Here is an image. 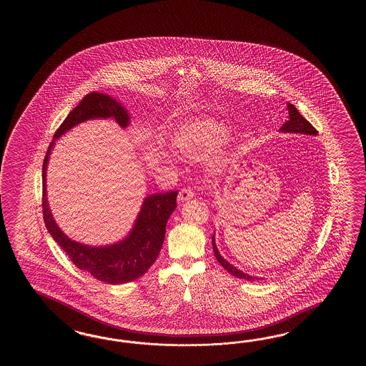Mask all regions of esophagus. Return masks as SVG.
Returning <instances> with one entry per match:
<instances>
[{
	"mask_svg": "<svg viewBox=\"0 0 366 366\" xmlns=\"http://www.w3.org/2000/svg\"><path fill=\"white\" fill-rule=\"evenodd\" d=\"M192 197H194V192H192V189H189V188H183V189H180L179 194H178V202H187V200H189V199H192Z\"/></svg>",
	"mask_w": 366,
	"mask_h": 366,
	"instance_id": "1",
	"label": "esophagus"
}]
</instances>
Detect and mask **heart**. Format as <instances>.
Masks as SVG:
<instances>
[{"instance_id": "b5f03b06", "label": "heart", "mask_w": 366, "mask_h": 366, "mask_svg": "<svg viewBox=\"0 0 366 366\" xmlns=\"http://www.w3.org/2000/svg\"><path fill=\"white\" fill-rule=\"evenodd\" d=\"M229 127L214 117H199L182 125L174 137L177 152L189 159H204L225 144Z\"/></svg>"}]
</instances>
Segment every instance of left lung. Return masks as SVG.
I'll use <instances>...</instances> for the list:
<instances>
[{
    "label": "left lung",
    "instance_id": "obj_1",
    "mask_svg": "<svg viewBox=\"0 0 366 366\" xmlns=\"http://www.w3.org/2000/svg\"><path fill=\"white\" fill-rule=\"evenodd\" d=\"M287 107H288L289 112L288 122L282 124V127L280 128V132L301 133V134H310V136H317V134H318V131L298 112V109H297L292 103H288ZM212 244H213V252H214V257L217 259L218 263L222 265L227 272L232 273L233 276L238 277V279H244V280L247 281L260 280V279H262V277L249 276L247 273H244L243 271H241V269H238L237 267H234L233 264H230L226 259L221 257L219 252H218L217 246H216L214 235L212 237Z\"/></svg>",
    "mask_w": 366,
    "mask_h": 366
}]
</instances>
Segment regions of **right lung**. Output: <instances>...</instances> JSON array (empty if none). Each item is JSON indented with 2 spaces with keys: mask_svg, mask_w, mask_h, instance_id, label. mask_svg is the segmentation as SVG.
Listing matches in <instances>:
<instances>
[{
  "mask_svg": "<svg viewBox=\"0 0 366 366\" xmlns=\"http://www.w3.org/2000/svg\"><path fill=\"white\" fill-rule=\"evenodd\" d=\"M93 119H114L120 127H128L131 117L128 111L106 94L90 93L84 97L77 107L71 109L56 131L43 161V217L48 233L69 257L73 264L90 273L97 280L107 284H124L136 280L156 262L164 243L167 219L177 208L178 191L149 194L142 202L140 213L132 230L124 239L109 246H89L71 241L56 224L47 200V164L55 141L73 127Z\"/></svg>",
  "mask_w": 366,
  "mask_h": 366,
  "instance_id": "right-lung-1",
  "label": "right lung"
}]
</instances>
